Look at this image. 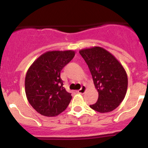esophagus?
I'll return each mask as SVG.
<instances>
[{
	"instance_id": "1",
	"label": "esophagus",
	"mask_w": 148,
	"mask_h": 148,
	"mask_svg": "<svg viewBox=\"0 0 148 148\" xmlns=\"http://www.w3.org/2000/svg\"><path fill=\"white\" fill-rule=\"evenodd\" d=\"M86 86H85V85H82V87H81V89H79L77 92H78L79 93H80V94H84L85 92V91H86Z\"/></svg>"
}]
</instances>
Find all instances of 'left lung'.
<instances>
[{
	"label": "left lung",
	"mask_w": 148,
	"mask_h": 148,
	"mask_svg": "<svg viewBox=\"0 0 148 148\" xmlns=\"http://www.w3.org/2000/svg\"><path fill=\"white\" fill-rule=\"evenodd\" d=\"M79 53L88 65L99 93L97 102L89 107L100 113L113 111L127 93L128 80L125 69L111 53L102 47L82 49Z\"/></svg>",
	"instance_id": "left-lung-1"
}]
</instances>
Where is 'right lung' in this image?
Masks as SVG:
<instances>
[{
	"mask_svg": "<svg viewBox=\"0 0 148 148\" xmlns=\"http://www.w3.org/2000/svg\"><path fill=\"white\" fill-rule=\"evenodd\" d=\"M74 55L71 50L47 51L28 69L25 78L26 97L39 114L53 117L68 107L72 97L63 86L60 74Z\"/></svg>",
	"mask_w": 148,
	"mask_h": 148,
	"instance_id": "right-lung-1",
	"label": "right lung"
}]
</instances>
